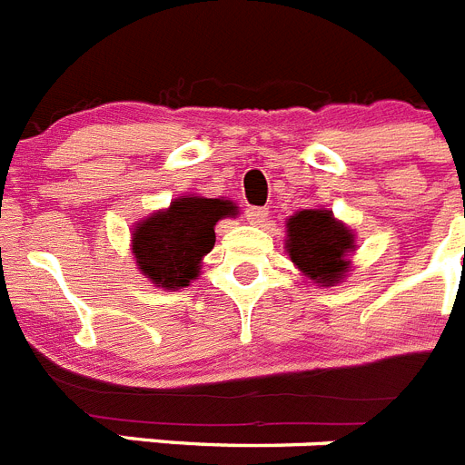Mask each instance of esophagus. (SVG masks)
<instances>
[{
  "mask_svg": "<svg viewBox=\"0 0 465 465\" xmlns=\"http://www.w3.org/2000/svg\"><path fill=\"white\" fill-rule=\"evenodd\" d=\"M246 219L252 221L253 225L265 223V219H268V209H265V207H246Z\"/></svg>",
  "mask_w": 465,
  "mask_h": 465,
  "instance_id": "1",
  "label": "esophagus"
}]
</instances>
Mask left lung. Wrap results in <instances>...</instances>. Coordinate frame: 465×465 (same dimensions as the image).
Returning a JSON list of instances; mask_svg holds the SVG:
<instances>
[{
	"mask_svg": "<svg viewBox=\"0 0 465 465\" xmlns=\"http://www.w3.org/2000/svg\"><path fill=\"white\" fill-rule=\"evenodd\" d=\"M286 228L291 261L316 283L340 282L347 272L349 252H354V235L322 209H302L291 216Z\"/></svg>",
	"mask_w": 465,
	"mask_h": 465,
	"instance_id": "obj_1",
	"label": "left lung"
}]
</instances>
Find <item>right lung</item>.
Here are the masks:
<instances>
[{"mask_svg":"<svg viewBox=\"0 0 465 465\" xmlns=\"http://www.w3.org/2000/svg\"><path fill=\"white\" fill-rule=\"evenodd\" d=\"M230 200L179 197L167 212L153 213L137 225L133 237L134 258L146 277L163 289H182L197 277L200 261L213 249V225L235 216Z\"/></svg>","mask_w":465,"mask_h":465,"instance_id":"obj_1","label":"right lung"}]
</instances>
